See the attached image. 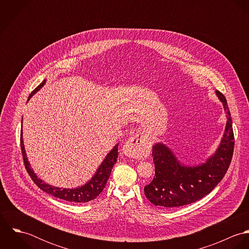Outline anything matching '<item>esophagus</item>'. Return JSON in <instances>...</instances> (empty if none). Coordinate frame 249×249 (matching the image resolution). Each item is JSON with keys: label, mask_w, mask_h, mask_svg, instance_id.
<instances>
[{"label": "esophagus", "mask_w": 249, "mask_h": 249, "mask_svg": "<svg viewBox=\"0 0 249 249\" xmlns=\"http://www.w3.org/2000/svg\"><path fill=\"white\" fill-rule=\"evenodd\" d=\"M149 151V142L142 135H135L129 138L123 146V152L131 158L146 156Z\"/></svg>", "instance_id": "1"}]
</instances>
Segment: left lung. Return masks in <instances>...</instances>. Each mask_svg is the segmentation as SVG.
Segmentation results:
<instances>
[{
    "mask_svg": "<svg viewBox=\"0 0 249 249\" xmlns=\"http://www.w3.org/2000/svg\"><path fill=\"white\" fill-rule=\"evenodd\" d=\"M215 95L223 105L227 122L217 149L205 163L185 166L166 144L157 142L152 146L155 175L143 188L146 198L152 204L164 208L191 204L210 194L225 176L232 160L235 141L226 99L219 91H215Z\"/></svg>",
    "mask_w": 249,
    "mask_h": 249,
    "instance_id": "1",
    "label": "left lung"
}]
</instances>
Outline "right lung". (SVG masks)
<instances>
[{
    "mask_svg": "<svg viewBox=\"0 0 249 249\" xmlns=\"http://www.w3.org/2000/svg\"><path fill=\"white\" fill-rule=\"evenodd\" d=\"M45 83H46V79L43 80L32 92L28 101L36 94L38 90H40L44 86ZM118 145H119V143H117L111 149V151L107 154V157L105 158V160L103 161V163L101 164L99 169L97 170V173L95 174V176L91 178V180L88 181L85 185H83L81 187L74 188V189H61L58 187H54V186L46 184L43 180L37 178L36 174H35L34 170L31 168V165L28 161V157H27V154L25 151V146H24V141H23V130L21 129L22 155H23V159H24V163H25L27 172L30 175L31 178L33 179V181L42 191L46 192L47 194L52 195L57 198L63 199V200L70 201V202H77V203L88 202L90 200L95 199L103 192V190L106 188L107 180L110 177L113 166L117 162V158H118V154H119Z\"/></svg>",
    "mask_w": 249,
    "mask_h": 249,
    "instance_id": "1",
    "label": "right lung"
}]
</instances>
